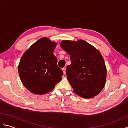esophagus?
I'll return each mask as SVG.
<instances>
[{
    "mask_svg": "<svg viewBox=\"0 0 128 128\" xmlns=\"http://www.w3.org/2000/svg\"><path fill=\"white\" fill-rule=\"evenodd\" d=\"M62 72H63L64 74H66V68H62Z\"/></svg>",
    "mask_w": 128,
    "mask_h": 128,
    "instance_id": "34e87169",
    "label": "esophagus"
}]
</instances>
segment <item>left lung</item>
<instances>
[{
	"instance_id": "1",
	"label": "left lung",
	"mask_w": 128,
	"mask_h": 128,
	"mask_svg": "<svg viewBox=\"0 0 128 128\" xmlns=\"http://www.w3.org/2000/svg\"><path fill=\"white\" fill-rule=\"evenodd\" d=\"M60 47L70 55L72 63L66 70L74 91L85 98L94 97L104 88L107 70L100 52L84 40H63Z\"/></svg>"
}]
</instances>
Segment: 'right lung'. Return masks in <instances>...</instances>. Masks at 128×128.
Listing matches in <instances>:
<instances>
[{"label": "right lung", "instance_id": "obj_1", "mask_svg": "<svg viewBox=\"0 0 128 128\" xmlns=\"http://www.w3.org/2000/svg\"><path fill=\"white\" fill-rule=\"evenodd\" d=\"M56 45L43 37L23 54L18 66V74L24 86L32 93L47 94L62 80L63 72L53 54Z\"/></svg>", "mask_w": 128, "mask_h": 128}]
</instances>
